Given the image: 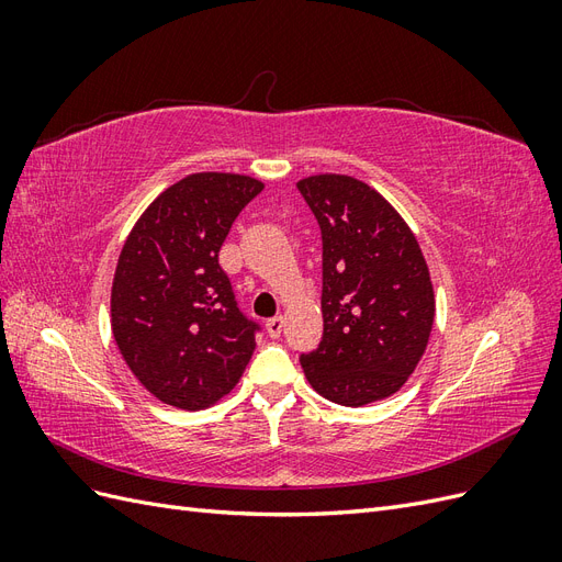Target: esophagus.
<instances>
[{
	"instance_id": "34e87169",
	"label": "esophagus",
	"mask_w": 562,
	"mask_h": 562,
	"mask_svg": "<svg viewBox=\"0 0 562 562\" xmlns=\"http://www.w3.org/2000/svg\"><path fill=\"white\" fill-rule=\"evenodd\" d=\"M267 333H269V337H279L281 335V330H283V318L281 316H274V318H269L267 323Z\"/></svg>"
}]
</instances>
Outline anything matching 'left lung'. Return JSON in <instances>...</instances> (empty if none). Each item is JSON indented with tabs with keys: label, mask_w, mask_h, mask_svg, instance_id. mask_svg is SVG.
Wrapping results in <instances>:
<instances>
[{
	"label": "left lung",
	"mask_w": 562,
	"mask_h": 562,
	"mask_svg": "<svg viewBox=\"0 0 562 562\" xmlns=\"http://www.w3.org/2000/svg\"><path fill=\"white\" fill-rule=\"evenodd\" d=\"M297 190L323 239V339L300 363L323 398L382 401L413 375L434 328L436 300L413 229L351 176L302 178Z\"/></svg>",
	"instance_id": "left-lung-1"
}]
</instances>
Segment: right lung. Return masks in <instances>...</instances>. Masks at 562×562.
I'll return each mask as SVG.
<instances>
[{
    "label": "right lung",
    "instance_id": "obj_1",
    "mask_svg": "<svg viewBox=\"0 0 562 562\" xmlns=\"http://www.w3.org/2000/svg\"><path fill=\"white\" fill-rule=\"evenodd\" d=\"M262 190L239 173H192L151 201L128 234L112 281V335L161 403L203 411L244 375L260 328L236 307L217 252Z\"/></svg>",
    "mask_w": 562,
    "mask_h": 562
}]
</instances>
